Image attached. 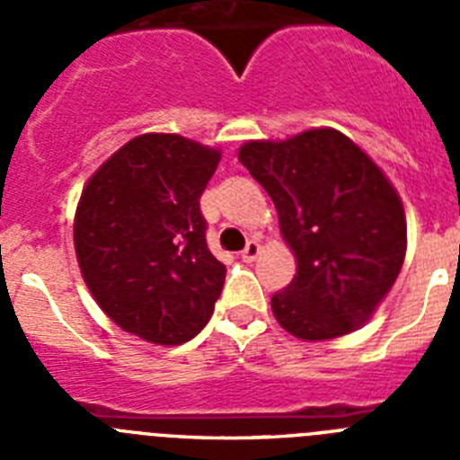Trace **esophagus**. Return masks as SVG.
Masks as SVG:
<instances>
[{
  "label": "esophagus",
  "mask_w": 460,
  "mask_h": 460,
  "mask_svg": "<svg viewBox=\"0 0 460 460\" xmlns=\"http://www.w3.org/2000/svg\"><path fill=\"white\" fill-rule=\"evenodd\" d=\"M258 255H260V242L258 239H251V242L246 243V249L242 251V260L251 262V260H255Z\"/></svg>",
  "instance_id": "34e87169"
}]
</instances>
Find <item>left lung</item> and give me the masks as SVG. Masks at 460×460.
<instances>
[{
	"label": "left lung",
	"mask_w": 460,
	"mask_h": 460,
	"mask_svg": "<svg viewBox=\"0 0 460 460\" xmlns=\"http://www.w3.org/2000/svg\"><path fill=\"white\" fill-rule=\"evenodd\" d=\"M239 161L274 200L296 258L295 279L271 296L280 327L304 341L359 329L392 290L408 249L392 181L334 128L251 140Z\"/></svg>",
	"instance_id": "1"
}]
</instances>
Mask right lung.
I'll list each match as a JSON object with an SVG mask.
<instances>
[{
  "mask_svg": "<svg viewBox=\"0 0 460 460\" xmlns=\"http://www.w3.org/2000/svg\"><path fill=\"white\" fill-rule=\"evenodd\" d=\"M221 152L145 133L89 177L73 242L96 304L124 332L181 345L214 313L226 265L207 249L200 195Z\"/></svg>",
  "mask_w": 460,
  "mask_h": 460,
  "instance_id": "add662e5",
  "label": "right lung"
}]
</instances>
